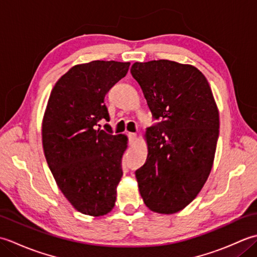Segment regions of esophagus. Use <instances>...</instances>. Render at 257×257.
<instances>
[{
    "mask_svg": "<svg viewBox=\"0 0 257 257\" xmlns=\"http://www.w3.org/2000/svg\"><path fill=\"white\" fill-rule=\"evenodd\" d=\"M128 137H129V141H130V144H133L134 141L136 140V137H137V135L134 134V133H128Z\"/></svg>",
    "mask_w": 257,
    "mask_h": 257,
    "instance_id": "1",
    "label": "esophagus"
}]
</instances>
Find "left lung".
Wrapping results in <instances>:
<instances>
[{"instance_id":"8db88e82","label":"left lung","mask_w":257,"mask_h":257,"mask_svg":"<svg viewBox=\"0 0 257 257\" xmlns=\"http://www.w3.org/2000/svg\"><path fill=\"white\" fill-rule=\"evenodd\" d=\"M130 73L152 116L161 120L145 133L148 157L136 171L141 198L149 210L173 214L196 198L210 176L219 109L209 81L192 65L136 62Z\"/></svg>"}]
</instances>
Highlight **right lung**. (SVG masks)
<instances>
[{
	"instance_id": "add662e5",
	"label": "right lung",
	"mask_w": 257,
	"mask_h": 257,
	"mask_svg": "<svg viewBox=\"0 0 257 257\" xmlns=\"http://www.w3.org/2000/svg\"><path fill=\"white\" fill-rule=\"evenodd\" d=\"M129 66L114 61L75 65L48 98L42 121L47 165L65 198L86 215H106L116 204L128 138L96 125L109 120L105 97Z\"/></svg>"
}]
</instances>
